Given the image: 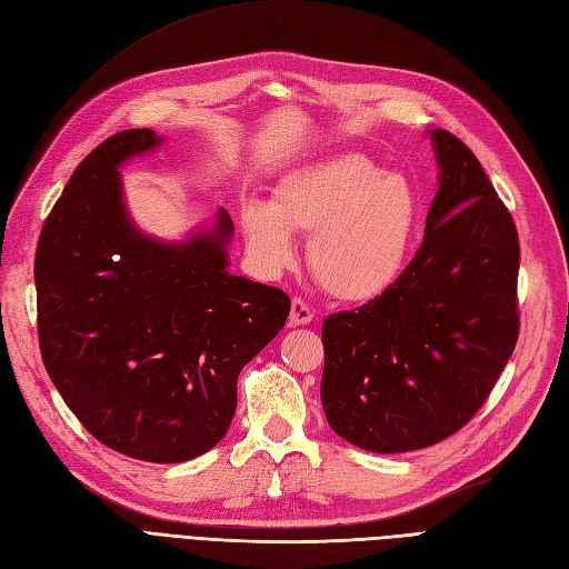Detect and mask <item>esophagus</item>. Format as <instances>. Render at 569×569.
<instances>
[{
  "label": "esophagus",
  "instance_id": "obj_1",
  "mask_svg": "<svg viewBox=\"0 0 569 569\" xmlns=\"http://www.w3.org/2000/svg\"><path fill=\"white\" fill-rule=\"evenodd\" d=\"M313 320V311L311 306H308L303 299L295 297L291 299V311H289V325H308Z\"/></svg>",
  "mask_w": 569,
  "mask_h": 569
}]
</instances>
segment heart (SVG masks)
I'll list each match as a JSON object with an SVG mask.
<instances>
[{"instance_id": "heart-1", "label": "heart", "mask_w": 569, "mask_h": 569, "mask_svg": "<svg viewBox=\"0 0 569 569\" xmlns=\"http://www.w3.org/2000/svg\"><path fill=\"white\" fill-rule=\"evenodd\" d=\"M420 226V199L399 173L363 153H339L289 170L272 201H249L242 230L253 261L282 270L295 234L311 232L306 261L318 284L341 301H368L399 278Z\"/></svg>"}]
</instances>
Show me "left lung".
<instances>
[{
    "label": "left lung",
    "instance_id": "8db88e82",
    "mask_svg": "<svg viewBox=\"0 0 569 569\" xmlns=\"http://www.w3.org/2000/svg\"><path fill=\"white\" fill-rule=\"evenodd\" d=\"M439 189L396 282L322 322L320 399L330 427L372 453L456 435L487 401L520 332V239L485 168L432 132Z\"/></svg>",
    "mask_w": 569,
    "mask_h": 569
}]
</instances>
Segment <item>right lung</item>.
<instances>
[{
    "instance_id": "right-lung-1",
    "label": "right lung",
    "mask_w": 569,
    "mask_h": 569,
    "mask_svg": "<svg viewBox=\"0 0 569 569\" xmlns=\"http://www.w3.org/2000/svg\"><path fill=\"white\" fill-rule=\"evenodd\" d=\"M161 142L149 128L118 132L68 180L36 253L38 337L51 382L94 439L182 462L226 437L237 377L291 301L228 270L226 209L176 244L137 230L118 168Z\"/></svg>"
}]
</instances>
